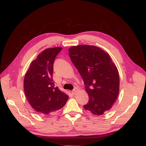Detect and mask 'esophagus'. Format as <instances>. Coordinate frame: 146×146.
Here are the masks:
<instances>
[{"label": "esophagus", "instance_id": "34e87169", "mask_svg": "<svg viewBox=\"0 0 146 146\" xmlns=\"http://www.w3.org/2000/svg\"><path fill=\"white\" fill-rule=\"evenodd\" d=\"M78 91V88H74L73 90H72V94L74 95V94H75Z\"/></svg>", "mask_w": 146, "mask_h": 146}]
</instances>
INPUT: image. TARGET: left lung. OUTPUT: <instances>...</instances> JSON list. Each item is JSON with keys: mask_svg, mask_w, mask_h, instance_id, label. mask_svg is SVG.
Here are the masks:
<instances>
[{"mask_svg": "<svg viewBox=\"0 0 146 146\" xmlns=\"http://www.w3.org/2000/svg\"><path fill=\"white\" fill-rule=\"evenodd\" d=\"M69 56L82 77L90 98L83 105L85 109L97 115L109 110L119 92V72L110 56L90 45L72 46Z\"/></svg>", "mask_w": 146, "mask_h": 146, "instance_id": "left-lung-1", "label": "left lung"}]
</instances>
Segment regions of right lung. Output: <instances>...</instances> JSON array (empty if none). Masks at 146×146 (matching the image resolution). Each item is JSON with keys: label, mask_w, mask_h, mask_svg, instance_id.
Segmentation results:
<instances>
[{"label": "right lung", "mask_w": 146, "mask_h": 146, "mask_svg": "<svg viewBox=\"0 0 146 146\" xmlns=\"http://www.w3.org/2000/svg\"><path fill=\"white\" fill-rule=\"evenodd\" d=\"M62 48L46 49L34 60L24 76V89L33 109L40 115L51 114L63 108L68 96L54 86L53 63Z\"/></svg>", "instance_id": "add662e5"}]
</instances>
